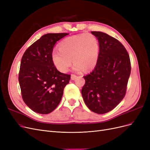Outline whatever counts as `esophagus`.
Returning a JSON list of instances; mask_svg holds the SVG:
<instances>
[{
    "mask_svg": "<svg viewBox=\"0 0 150 150\" xmlns=\"http://www.w3.org/2000/svg\"><path fill=\"white\" fill-rule=\"evenodd\" d=\"M76 75L73 74H71V80H74V79H76Z\"/></svg>",
    "mask_w": 150,
    "mask_h": 150,
    "instance_id": "esophagus-1",
    "label": "esophagus"
}]
</instances>
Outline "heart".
I'll list each match as a JSON object with an SVG mask.
<instances>
[{"mask_svg":"<svg viewBox=\"0 0 150 150\" xmlns=\"http://www.w3.org/2000/svg\"><path fill=\"white\" fill-rule=\"evenodd\" d=\"M99 54V44L92 34H81L65 38L59 44V50H54L51 59L57 69L66 72L74 62L72 69L76 72L92 70L96 66Z\"/></svg>","mask_w":150,"mask_h":150,"instance_id":"heart-1","label":"heart"}]
</instances>
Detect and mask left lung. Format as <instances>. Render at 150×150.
Returning <instances> with one entry per match:
<instances>
[{
    "mask_svg": "<svg viewBox=\"0 0 150 150\" xmlns=\"http://www.w3.org/2000/svg\"><path fill=\"white\" fill-rule=\"evenodd\" d=\"M99 44L98 62L90 74L84 76L81 94L90 110L104 114L124 98L131 73L128 52L118 40L102 32L93 31Z\"/></svg>",
    "mask_w": 150,
    "mask_h": 150,
    "instance_id": "8db88e82",
    "label": "left lung"
}]
</instances>
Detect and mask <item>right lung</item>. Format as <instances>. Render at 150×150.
<instances>
[{"instance_id":"obj_1","label":"right lung","mask_w":150,"mask_h":150,"mask_svg":"<svg viewBox=\"0 0 150 150\" xmlns=\"http://www.w3.org/2000/svg\"><path fill=\"white\" fill-rule=\"evenodd\" d=\"M68 34H45L29 47L22 57L19 74L22 97L35 112L46 115L55 110L69 82L71 75L59 71L51 59L54 45Z\"/></svg>"}]
</instances>
